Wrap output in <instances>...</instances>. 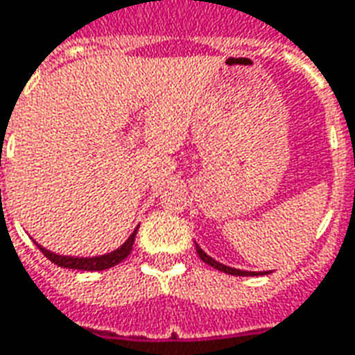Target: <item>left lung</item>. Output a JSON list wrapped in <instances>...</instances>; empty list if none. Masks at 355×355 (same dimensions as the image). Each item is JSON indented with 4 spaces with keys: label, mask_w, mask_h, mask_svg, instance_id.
Returning <instances> with one entry per match:
<instances>
[{
    "label": "left lung",
    "mask_w": 355,
    "mask_h": 355,
    "mask_svg": "<svg viewBox=\"0 0 355 355\" xmlns=\"http://www.w3.org/2000/svg\"><path fill=\"white\" fill-rule=\"evenodd\" d=\"M196 248H197V255L201 257V261H202V262H207V264H210V266L216 268V270H220V272H225V274H229V275H245V277L250 275V277H251V275H264V274H270V272H243V270H236V268L225 266V264H221V262L214 261L212 257H208L207 253H205V251H202L201 248L197 245V243H196Z\"/></svg>",
    "instance_id": "obj_1"
}]
</instances>
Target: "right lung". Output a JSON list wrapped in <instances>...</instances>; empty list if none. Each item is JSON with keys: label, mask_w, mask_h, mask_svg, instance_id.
Here are the masks:
<instances>
[{"label": "right lung", "mask_w": 355, "mask_h": 355, "mask_svg": "<svg viewBox=\"0 0 355 355\" xmlns=\"http://www.w3.org/2000/svg\"><path fill=\"white\" fill-rule=\"evenodd\" d=\"M135 234H137V229H135L126 242L119 248V250L107 253V255H100V257H64L58 255V253H51V251L44 250L42 245H39V250L44 253V257H48L53 264H58L61 268H72V270H85V272H100V270H107V268L117 266L119 262H123L126 257L130 255L132 251V245H134Z\"/></svg>", "instance_id": "right-lung-1"}]
</instances>
